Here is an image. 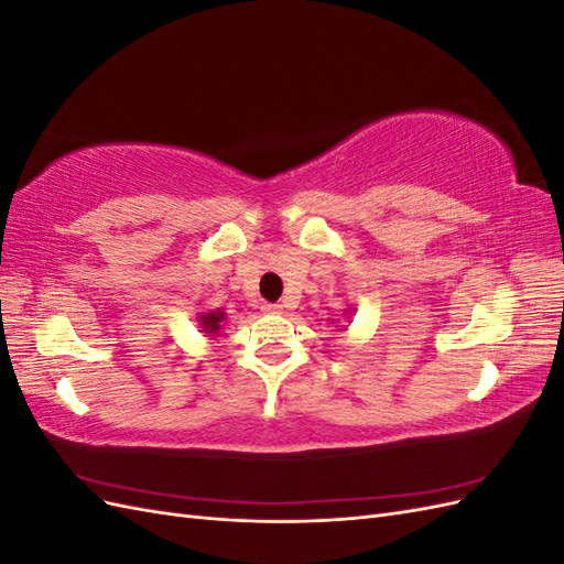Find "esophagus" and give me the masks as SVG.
<instances>
[{
  "label": "esophagus",
  "mask_w": 564,
  "mask_h": 564,
  "mask_svg": "<svg viewBox=\"0 0 564 564\" xmlns=\"http://www.w3.org/2000/svg\"><path fill=\"white\" fill-rule=\"evenodd\" d=\"M261 311L268 315H280L282 313V305L280 303H263Z\"/></svg>",
  "instance_id": "esophagus-1"
}]
</instances>
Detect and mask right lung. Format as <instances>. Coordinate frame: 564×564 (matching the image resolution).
<instances>
[{
  "instance_id": "obj_1",
  "label": "right lung",
  "mask_w": 564,
  "mask_h": 564,
  "mask_svg": "<svg viewBox=\"0 0 564 564\" xmlns=\"http://www.w3.org/2000/svg\"><path fill=\"white\" fill-rule=\"evenodd\" d=\"M224 319H226V313L224 311H209V313H199L197 322L202 332L207 336H216L220 332V327H224Z\"/></svg>"
}]
</instances>
